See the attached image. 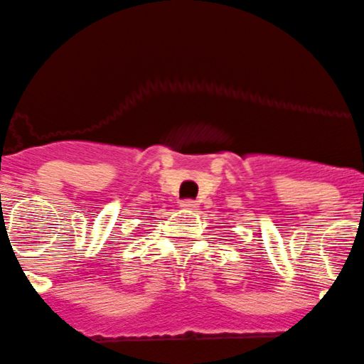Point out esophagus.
<instances>
[{
  "label": "esophagus",
  "instance_id": "1",
  "mask_svg": "<svg viewBox=\"0 0 364 364\" xmlns=\"http://www.w3.org/2000/svg\"><path fill=\"white\" fill-rule=\"evenodd\" d=\"M179 206L185 210H190V212H196V210H198V203L192 201V199H185V201H181V205Z\"/></svg>",
  "mask_w": 364,
  "mask_h": 364
}]
</instances>
